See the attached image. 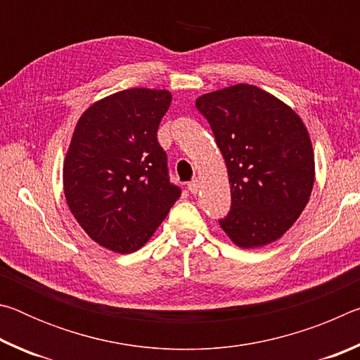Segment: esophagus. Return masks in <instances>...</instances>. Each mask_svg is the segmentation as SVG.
<instances>
[{
  "label": "esophagus",
  "mask_w": 360,
  "mask_h": 360,
  "mask_svg": "<svg viewBox=\"0 0 360 360\" xmlns=\"http://www.w3.org/2000/svg\"><path fill=\"white\" fill-rule=\"evenodd\" d=\"M188 191H191V193L197 195V192L200 191V182H198V179H193V181L188 182Z\"/></svg>",
  "instance_id": "esophagus-1"
}]
</instances>
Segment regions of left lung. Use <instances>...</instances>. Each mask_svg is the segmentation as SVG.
Returning <instances> with one entry per match:
<instances>
[{
    "instance_id": "obj_1",
    "label": "left lung",
    "mask_w": 360,
    "mask_h": 360,
    "mask_svg": "<svg viewBox=\"0 0 360 360\" xmlns=\"http://www.w3.org/2000/svg\"><path fill=\"white\" fill-rule=\"evenodd\" d=\"M227 165L231 208L219 221L238 248H262L288 231L314 184L311 139L285 103L255 85L236 84L198 96Z\"/></svg>"
}]
</instances>
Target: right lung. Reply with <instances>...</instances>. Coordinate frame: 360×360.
Instances as JSON below:
<instances>
[{"label":"right lung","mask_w":360,"mask_h":360,"mask_svg":"<svg viewBox=\"0 0 360 360\" xmlns=\"http://www.w3.org/2000/svg\"><path fill=\"white\" fill-rule=\"evenodd\" d=\"M168 90L129 89L94 103L77 120L63 191L79 225L119 254L143 248L181 197L157 141Z\"/></svg>","instance_id":"right-lung-1"}]
</instances>
